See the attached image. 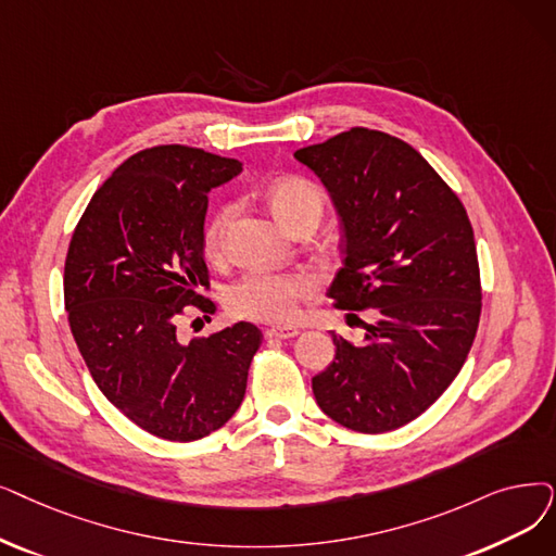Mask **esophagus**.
<instances>
[{
  "label": "esophagus",
  "mask_w": 556,
  "mask_h": 556,
  "mask_svg": "<svg viewBox=\"0 0 556 556\" xmlns=\"http://www.w3.org/2000/svg\"><path fill=\"white\" fill-rule=\"evenodd\" d=\"M300 333L298 327H270L265 329V338H279V341H286V338H295Z\"/></svg>",
  "instance_id": "esophagus-1"
}]
</instances>
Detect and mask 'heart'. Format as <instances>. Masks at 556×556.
<instances>
[{
    "label": "heart",
    "mask_w": 556,
    "mask_h": 556,
    "mask_svg": "<svg viewBox=\"0 0 556 556\" xmlns=\"http://www.w3.org/2000/svg\"><path fill=\"white\" fill-rule=\"evenodd\" d=\"M268 202L279 223L293 229L306 215H323V190L302 177H283L268 188ZM233 215V204H225L211 215L204 229V248L218 254L225 240L227 225ZM318 288V279L311 273H265L256 270L240 279L227 295V306L238 318L256 323L288 325L300 316L302 302Z\"/></svg>",
    "instance_id": "obj_1"
}]
</instances>
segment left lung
I'll list each match as a JSON object with an SVG mask.
<instances>
[{"label": "left lung", "mask_w": 556, "mask_h": 556, "mask_svg": "<svg viewBox=\"0 0 556 556\" xmlns=\"http://www.w3.org/2000/svg\"><path fill=\"white\" fill-rule=\"evenodd\" d=\"M295 159L341 218L343 268L327 295L377 316L364 343L331 333L336 356L313 395L348 429H397L445 393L475 341L481 283L468 213L420 152L383 131L354 127Z\"/></svg>", "instance_id": "8db88e82"}]
</instances>
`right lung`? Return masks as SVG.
<instances>
[{"mask_svg":"<svg viewBox=\"0 0 556 556\" xmlns=\"http://www.w3.org/2000/svg\"><path fill=\"white\" fill-rule=\"evenodd\" d=\"M240 170L186 144L142 150L98 188L67 248L65 311L94 383L165 441L204 439L236 414L263 341L252 323L190 343L177 331L186 306L215 311L200 295L208 190Z\"/></svg>","mask_w":556,"mask_h":556,"instance_id":"add662e5","label":"right lung"}]
</instances>
